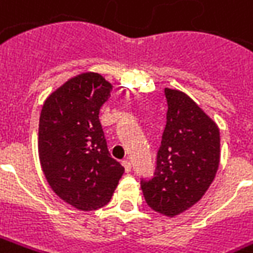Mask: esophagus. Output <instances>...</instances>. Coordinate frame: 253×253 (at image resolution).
Listing matches in <instances>:
<instances>
[{"instance_id":"34e87169","label":"esophagus","mask_w":253,"mask_h":253,"mask_svg":"<svg viewBox=\"0 0 253 253\" xmlns=\"http://www.w3.org/2000/svg\"><path fill=\"white\" fill-rule=\"evenodd\" d=\"M122 164H123V167H125V169H126V172H130V171H131V163H130L127 159L126 160H123Z\"/></svg>"}]
</instances>
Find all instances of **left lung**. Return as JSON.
I'll list each match as a JSON object with an SVG mask.
<instances>
[{
    "label": "left lung",
    "instance_id": "8db88e82",
    "mask_svg": "<svg viewBox=\"0 0 253 253\" xmlns=\"http://www.w3.org/2000/svg\"><path fill=\"white\" fill-rule=\"evenodd\" d=\"M166 127L156 169L141 179L146 204L175 216L200 200L215 178L220 156L219 128L185 93L164 89Z\"/></svg>",
    "mask_w": 253,
    "mask_h": 253
}]
</instances>
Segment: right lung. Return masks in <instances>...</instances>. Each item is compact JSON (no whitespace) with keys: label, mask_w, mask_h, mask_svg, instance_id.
Returning <instances> with one entry per match:
<instances>
[{"label":"right lung","mask_w":253,"mask_h":253,"mask_svg":"<svg viewBox=\"0 0 253 253\" xmlns=\"http://www.w3.org/2000/svg\"><path fill=\"white\" fill-rule=\"evenodd\" d=\"M111 90L100 74H81L47 97L41 111L43 174L53 192L81 211L107 206L125 172L109 153L98 119Z\"/></svg>","instance_id":"right-lung-1"}]
</instances>
